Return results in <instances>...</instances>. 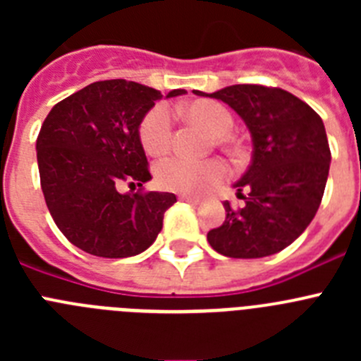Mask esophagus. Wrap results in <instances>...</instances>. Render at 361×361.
Wrapping results in <instances>:
<instances>
[{"label":"esophagus","mask_w":361,"mask_h":361,"mask_svg":"<svg viewBox=\"0 0 361 361\" xmlns=\"http://www.w3.org/2000/svg\"><path fill=\"white\" fill-rule=\"evenodd\" d=\"M180 200H184V202H190V204H199V199H195V197L183 195V197H180Z\"/></svg>","instance_id":"esophagus-1"}]
</instances>
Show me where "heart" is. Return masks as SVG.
Wrapping results in <instances>:
<instances>
[{
	"label": "heart",
	"mask_w": 361,
	"mask_h": 361,
	"mask_svg": "<svg viewBox=\"0 0 361 361\" xmlns=\"http://www.w3.org/2000/svg\"><path fill=\"white\" fill-rule=\"evenodd\" d=\"M183 116L191 123L200 124L208 130L216 142L224 141L233 128L229 110L215 101H193L180 108ZM142 148L149 155H162L170 148L171 117L166 106H157L149 111L141 124ZM159 186L177 193H202L219 184L226 177V166L216 159L208 161H186L180 157H168L155 168Z\"/></svg>",
	"instance_id": "heart-1"
}]
</instances>
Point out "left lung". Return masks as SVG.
I'll list each match as a JSON object with an SVG mask.
<instances>
[{"mask_svg": "<svg viewBox=\"0 0 361 361\" xmlns=\"http://www.w3.org/2000/svg\"><path fill=\"white\" fill-rule=\"evenodd\" d=\"M202 97L228 104L247 126L251 164L233 184L240 209L224 202L226 220L208 233L216 253L229 258L275 255L305 231L320 208L331 149L324 121L282 88L233 85Z\"/></svg>", "mask_w": 361, "mask_h": 361, "instance_id": "1", "label": "left lung"}]
</instances>
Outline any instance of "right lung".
Masks as SVG:
<instances>
[{
	"label": "right lung",
	"mask_w": 361,
	"mask_h": 361,
	"mask_svg": "<svg viewBox=\"0 0 361 361\" xmlns=\"http://www.w3.org/2000/svg\"><path fill=\"white\" fill-rule=\"evenodd\" d=\"M186 90H171L177 97ZM162 94L124 79L85 86L50 110L36 142L41 190L54 222L75 247L103 258L142 253L162 229L173 193H121L148 183L142 119Z\"/></svg>",
	"instance_id": "add662e5"
}]
</instances>
